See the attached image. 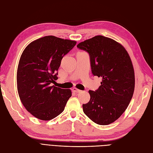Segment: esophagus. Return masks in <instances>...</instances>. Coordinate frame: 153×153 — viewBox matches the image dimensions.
I'll use <instances>...</instances> for the list:
<instances>
[{
	"mask_svg": "<svg viewBox=\"0 0 153 153\" xmlns=\"http://www.w3.org/2000/svg\"><path fill=\"white\" fill-rule=\"evenodd\" d=\"M72 91H73V92H76V93H80V92H82V91L76 89V88H73V89H72Z\"/></svg>",
	"mask_w": 153,
	"mask_h": 153,
	"instance_id": "1",
	"label": "esophagus"
}]
</instances>
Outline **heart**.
Segmentation results:
<instances>
[{
	"label": "heart",
	"mask_w": 153,
	"mask_h": 153,
	"mask_svg": "<svg viewBox=\"0 0 153 153\" xmlns=\"http://www.w3.org/2000/svg\"><path fill=\"white\" fill-rule=\"evenodd\" d=\"M78 53H80V52H78Z\"/></svg>",
	"instance_id": "heart-1"
}]
</instances>
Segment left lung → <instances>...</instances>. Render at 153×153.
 Wrapping results in <instances>:
<instances>
[{"mask_svg": "<svg viewBox=\"0 0 153 153\" xmlns=\"http://www.w3.org/2000/svg\"><path fill=\"white\" fill-rule=\"evenodd\" d=\"M89 54L92 73L102 78L83 111L92 121L108 125L127 108L135 89V72L130 57L123 46L112 39L96 36L77 45Z\"/></svg>", "mask_w": 153, "mask_h": 153, "instance_id": "obj_1", "label": "left lung"}]
</instances>
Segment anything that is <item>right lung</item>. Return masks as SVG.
Here are the masks:
<instances>
[{
    "instance_id": "right-lung-1",
    "label": "right lung",
    "mask_w": 153,
    "mask_h": 153,
    "mask_svg": "<svg viewBox=\"0 0 153 153\" xmlns=\"http://www.w3.org/2000/svg\"><path fill=\"white\" fill-rule=\"evenodd\" d=\"M76 43L47 36L33 41L22 52L16 74L18 92L25 109L37 119L50 121L56 117L71 96L70 89L50 84L57 80L62 59Z\"/></svg>"
}]
</instances>
